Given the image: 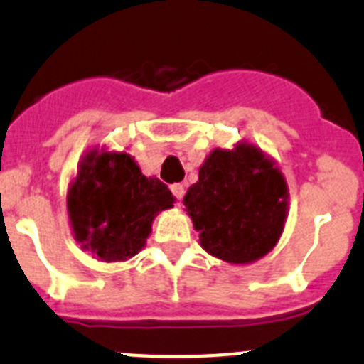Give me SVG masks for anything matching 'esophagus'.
<instances>
[{
	"instance_id": "34e87169",
	"label": "esophagus",
	"mask_w": 364,
	"mask_h": 364,
	"mask_svg": "<svg viewBox=\"0 0 364 364\" xmlns=\"http://www.w3.org/2000/svg\"><path fill=\"white\" fill-rule=\"evenodd\" d=\"M171 192L174 193V197L178 200L183 199V196H185V186L181 185V183H174V185L171 186Z\"/></svg>"
}]
</instances>
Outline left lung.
Returning a JSON list of instances; mask_svg holds the SVG:
<instances>
[{
    "label": "left lung",
    "mask_w": 364,
    "mask_h": 364,
    "mask_svg": "<svg viewBox=\"0 0 364 364\" xmlns=\"http://www.w3.org/2000/svg\"><path fill=\"white\" fill-rule=\"evenodd\" d=\"M183 204L208 253L248 264L277 245L287 216V185L278 168L250 144L215 149Z\"/></svg>",
    "instance_id": "left-lung-1"
}]
</instances>
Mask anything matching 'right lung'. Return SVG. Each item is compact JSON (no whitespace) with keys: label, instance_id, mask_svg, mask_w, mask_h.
Wrapping results in <instances>:
<instances>
[{"label":"right lung","instance_id":"obj_1","mask_svg":"<svg viewBox=\"0 0 364 364\" xmlns=\"http://www.w3.org/2000/svg\"><path fill=\"white\" fill-rule=\"evenodd\" d=\"M176 197L156 178H146L127 153L91 151L68 193L77 241L105 262L134 257L151 232L156 213Z\"/></svg>","mask_w":364,"mask_h":364}]
</instances>
